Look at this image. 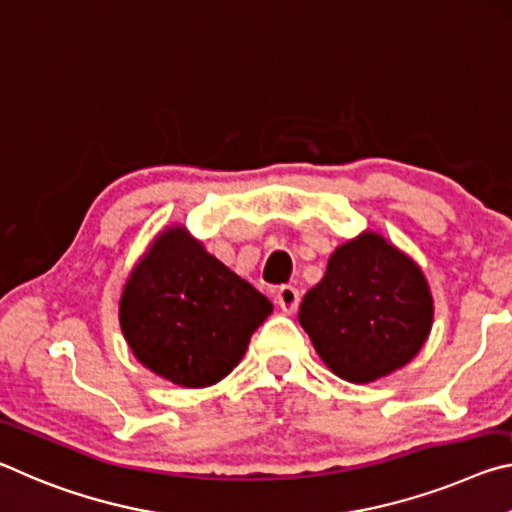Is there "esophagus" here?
Segmentation results:
<instances>
[{
    "label": "esophagus",
    "instance_id": "obj_1",
    "mask_svg": "<svg viewBox=\"0 0 512 512\" xmlns=\"http://www.w3.org/2000/svg\"><path fill=\"white\" fill-rule=\"evenodd\" d=\"M301 295L295 286H281L279 292H276V304L281 306L283 313H295L299 308Z\"/></svg>",
    "mask_w": 512,
    "mask_h": 512
}]
</instances>
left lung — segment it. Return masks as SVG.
<instances>
[{
	"instance_id": "obj_1",
	"label": "left lung",
	"mask_w": 512,
	"mask_h": 512,
	"mask_svg": "<svg viewBox=\"0 0 512 512\" xmlns=\"http://www.w3.org/2000/svg\"><path fill=\"white\" fill-rule=\"evenodd\" d=\"M299 324L333 374L370 383L422 349L433 297L413 258L365 231L333 251L324 279L301 301Z\"/></svg>"
}]
</instances>
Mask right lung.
<instances>
[{
  "label": "right lung",
  "instance_id": "right-lung-1",
  "mask_svg": "<svg viewBox=\"0 0 512 512\" xmlns=\"http://www.w3.org/2000/svg\"><path fill=\"white\" fill-rule=\"evenodd\" d=\"M270 313V299L183 226L158 233L120 297V326L133 356L183 388L222 381Z\"/></svg>",
  "mask_w": 512,
  "mask_h": 512
}]
</instances>
